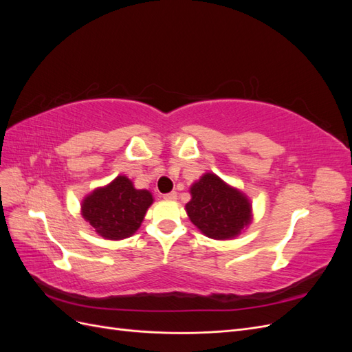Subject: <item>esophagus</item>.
<instances>
[{
    "instance_id": "34e87169",
    "label": "esophagus",
    "mask_w": 352,
    "mask_h": 352,
    "mask_svg": "<svg viewBox=\"0 0 352 352\" xmlns=\"http://www.w3.org/2000/svg\"><path fill=\"white\" fill-rule=\"evenodd\" d=\"M176 197H177L176 192H168V194H164V195H163V198L167 199V201H175Z\"/></svg>"
}]
</instances>
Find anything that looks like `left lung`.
<instances>
[{
    "label": "left lung",
    "mask_w": 352,
    "mask_h": 352,
    "mask_svg": "<svg viewBox=\"0 0 352 352\" xmlns=\"http://www.w3.org/2000/svg\"><path fill=\"white\" fill-rule=\"evenodd\" d=\"M190 197L185 206L188 217L211 239L236 238L251 223L252 210L248 197L214 173L202 175L190 186Z\"/></svg>",
    "instance_id": "8db88e82"
}]
</instances>
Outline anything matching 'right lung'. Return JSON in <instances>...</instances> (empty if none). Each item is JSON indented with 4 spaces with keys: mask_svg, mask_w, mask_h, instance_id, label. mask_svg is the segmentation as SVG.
<instances>
[{
    "mask_svg": "<svg viewBox=\"0 0 352 352\" xmlns=\"http://www.w3.org/2000/svg\"><path fill=\"white\" fill-rule=\"evenodd\" d=\"M153 201L150 190L136 189L129 177L117 176L107 186L85 197L80 207L83 219L100 236L119 241L140 229Z\"/></svg>",
    "mask_w": 352,
    "mask_h": 352,
    "instance_id": "add662e5",
    "label": "right lung"
}]
</instances>
